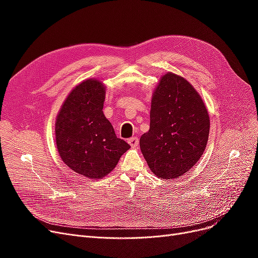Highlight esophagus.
Wrapping results in <instances>:
<instances>
[{"label":"esophagus","instance_id":"1","mask_svg":"<svg viewBox=\"0 0 258 258\" xmlns=\"http://www.w3.org/2000/svg\"><path fill=\"white\" fill-rule=\"evenodd\" d=\"M128 143L132 146V147H136L139 144V138L138 137H132L130 139H128Z\"/></svg>","mask_w":258,"mask_h":258}]
</instances>
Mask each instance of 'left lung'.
Segmentation results:
<instances>
[{
	"label": "left lung",
	"instance_id": "obj_1",
	"mask_svg": "<svg viewBox=\"0 0 258 258\" xmlns=\"http://www.w3.org/2000/svg\"><path fill=\"white\" fill-rule=\"evenodd\" d=\"M209 132V114L199 93L181 76H162L152 99L150 130L140 139L152 172L165 179L186 173L204 154Z\"/></svg>",
	"mask_w": 258,
	"mask_h": 258
}]
</instances>
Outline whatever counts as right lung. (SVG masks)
Returning a JSON list of instances; mask_svg holds the SVG:
<instances>
[{"label": "right lung", "instance_id": "1", "mask_svg": "<svg viewBox=\"0 0 258 258\" xmlns=\"http://www.w3.org/2000/svg\"><path fill=\"white\" fill-rule=\"evenodd\" d=\"M105 88L97 80L81 83L66 99L56 121L61 159L74 172L100 178L116 167L130 145L117 138L103 114Z\"/></svg>", "mask_w": 258, "mask_h": 258}]
</instances>
